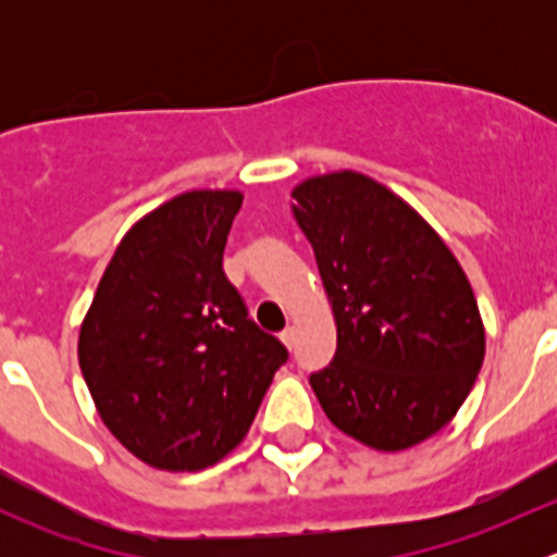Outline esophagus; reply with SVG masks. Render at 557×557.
<instances>
[{
	"label": "esophagus",
	"instance_id": "34e87169",
	"mask_svg": "<svg viewBox=\"0 0 557 557\" xmlns=\"http://www.w3.org/2000/svg\"><path fill=\"white\" fill-rule=\"evenodd\" d=\"M280 339H283V345L288 347V350H294V345H296V329H294V325H288V329L280 334Z\"/></svg>",
	"mask_w": 557,
	"mask_h": 557
}]
</instances>
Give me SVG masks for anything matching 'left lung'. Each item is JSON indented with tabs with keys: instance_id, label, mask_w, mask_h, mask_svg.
I'll use <instances>...</instances> for the list:
<instances>
[{
	"instance_id": "obj_1",
	"label": "left lung",
	"mask_w": 557,
	"mask_h": 557,
	"mask_svg": "<svg viewBox=\"0 0 557 557\" xmlns=\"http://www.w3.org/2000/svg\"><path fill=\"white\" fill-rule=\"evenodd\" d=\"M336 320V352L310 385L331 423L374 450L445 429L469 396L485 331L474 290L440 234L358 172L294 190Z\"/></svg>"
}]
</instances>
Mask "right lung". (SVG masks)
I'll use <instances>...</instances> for the list:
<instances>
[{
    "label": "right lung",
    "instance_id": "obj_1",
    "mask_svg": "<svg viewBox=\"0 0 557 557\" xmlns=\"http://www.w3.org/2000/svg\"><path fill=\"white\" fill-rule=\"evenodd\" d=\"M237 190H188L117 245L77 342L107 429L156 469L196 471L245 440L274 372L277 336L223 272Z\"/></svg>",
    "mask_w": 557,
    "mask_h": 557
}]
</instances>
